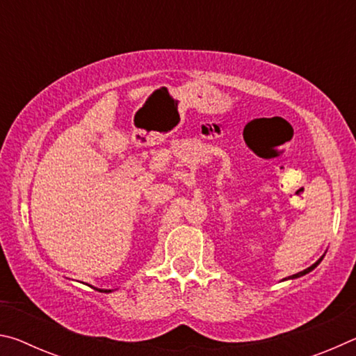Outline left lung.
<instances>
[{"label": "left lung", "instance_id": "left-lung-1", "mask_svg": "<svg viewBox=\"0 0 356 356\" xmlns=\"http://www.w3.org/2000/svg\"><path fill=\"white\" fill-rule=\"evenodd\" d=\"M321 261H322V257L318 259V261L316 262V264H312L309 268H306V270H303V272H300V273H297V275H292V276H289V278H284V280H291V278H300V276H303V275H306V273H309L311 270H314L318 264H321Z\"/></svg>", "mask_w": 356, "mask_h": 356}]
</instances>
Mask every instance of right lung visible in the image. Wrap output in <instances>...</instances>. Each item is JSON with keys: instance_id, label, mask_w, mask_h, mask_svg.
I'll use <instances>...</instances> for the list:
<instances>
[{"instance_id": "right-lung-1", "label": "right lung", "mask_w": 356, "mask_h": 356, "mask_svg": "<svg viewBox=\"0 0 356 356\" xmlns=\"http://www.w3.org/2000/svg\"><path fill=\"white\" fill-rule=\"evenodd\" d=\"M95 291H99V292H111V291H106V289H95Z\"/></svg>"}]
</instances>
